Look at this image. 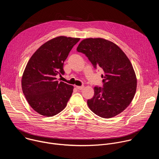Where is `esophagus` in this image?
I'll return each instance as SVG.
<instances>
[{"instance_id": "obj_1", "label": "esophagus", "mask_w": 159, "mask_h": 159, "mask_svg": "<svg viewBox=\"0 0 159 159\" xmlns=\"http://www.w3.org/2000/svg\"><path fill=\"white\" fill-rule=\"evenodd\" d=\"M77 89H79V90H82L84 88V85H82V86H76Z\"/></svg>"}]
</instances>
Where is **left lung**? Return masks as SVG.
I'll use <instances>...</instances> for the list:
<instances>
[{
	"label": "left lung",
	"mask_w": 159,
	"mask_h": 159,
	"mask_svg": "<svg viewBox=\"0 0 159 159\" xmlns=\"http://www.w3.org/2000/svg\"><path fill=\"white\" fill-rule=\"evenodd\" d=\"M77 50L103 71V87H94L93 98L87 100L89 107L104 118L119 115L129 105L137 90V77L129 60L115 43L100 38L83 39Z\"/></svg>",
	"instance_id": "obj_1"
}]
</instances>
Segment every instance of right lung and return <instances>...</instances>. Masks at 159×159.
<instances>
[{
	"label": "right lung",
	"instance_id": "obj_1",
	"mask_svg": "<svg viewBox=\"0 0 159 159\" xmlns=\"http://www.w3.org/2000/svg\"><path fill=\"white\" fill-rule=\"evenodd\" d=\"M80 38L58 36L41 46L28 61L22 77V89L30 106L44 116H53L66 107L73 85L58 82L65 60Z\"/></svg>",
	"mask_w": 159,
	"mask_h": 159
}]
</instances>
